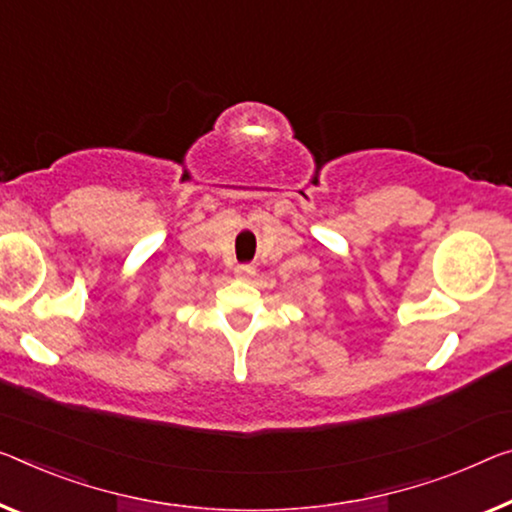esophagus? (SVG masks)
<instances>
[{
	"label": "esophagus",
	"instance_id": "obj_1",
	"mask_svg": "<svg viewBox=\"0 0 512 512\" xmlns=\"http://www.w3.org/2000/svg\"><path fill=\"white\" fill-rule=\"evenodd\" d=\"M251 274H254V265H251V263L235 265V277H238V279H249Z\"/></svg>",
	"mask_w": 512,
	"mask_h": 512
}]
</instances>
